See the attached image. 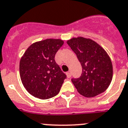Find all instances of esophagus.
I'll return each instance as SVG.
<instances>
[{"label":"esophagus","mask_w":128,"mask_h":128,"mask_svg":"<svg viewBox=\"0 0 128 128\" xmlns=\"http://www.w3.org/2000/svg\"><path fill=\"white\" fill-rule=\"evenodd\" d=\"M66 75H67L68 78H70L71 75H72V74H71V72H68L67 73H66Z\"/></svg>","instance_id":"obj_1"}]
</instances>
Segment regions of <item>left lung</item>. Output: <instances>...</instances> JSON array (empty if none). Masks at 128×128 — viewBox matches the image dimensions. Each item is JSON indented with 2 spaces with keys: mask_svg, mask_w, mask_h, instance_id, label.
<instances>
[{
  "mask_svg": "<svg viewBox=\"0 0 128 128\" xmlns=\"http://www.w3.org/2000/svg\"><path fill=\"white\" fill-rule=\"evenodd\" d=\"M66 42L82 68L80 77L72 80L77 92L86 97L105 92L113 78V65L107 52L95 41L82 36L73 37Z\"/></svg>",
  "mask_w": 128,
  "mask_h": 128,
  "instance_id": "1",
  "label": "left lung"
}]
</instances>
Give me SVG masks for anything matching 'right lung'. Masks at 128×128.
Masks as SVG:
<instances>
[{"label": "right lung", "mask_w": 128, "mask_h": 128, "mask_svg": "<svg viewBox=\"0 0 128 128\" xmlns=\"http://www.w3.org/2000/svg\"><path fill=\"white\" fill-rule=\"evenodd\" d=\"M63 44L59 38L38 41L30 46L21 57V81L33 96L48 99L59 93L66 76L55 62V56Z\"/></svg>", "instance_id": "1"}]
</instances>
